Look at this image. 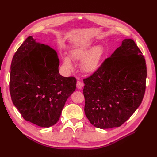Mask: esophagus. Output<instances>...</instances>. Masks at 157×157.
I'll list each match as a JSON object with an SVG mask.
<instances>
[{
    "instance_id": "obj_1",
    "label": "esophagus",
    "mask_w": 157,
    "mask_h": 157,
    "mask_svg": "<svg viewBox=\"0 0 157 157\" xmlns=\"http://www.w3.org/2000/svg\"><path fill=\"white\" fill-rule=\"evenodd\" d=\"M84 83L81 81H77V88L78 89H82L84 87Z\"/></svg>"
}]
</instances>
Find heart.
<instances>
[{
  "label": "heart",
  "mask_w": 157,
  "mask_h": 157,
  "mask_svg": "<svg viewBox=\"0 0 157 157\" xmlns=\"http://www.w3.org/2000/svg\"><path fill=\"white\" fill-rule=\"evenodd\" d=\"M92 42L74 46L70 50L71 58L75 61H81L80 69L86 75L96 73L101 67L105 58L106 51L103 45L98 44L92 47ZM62 61L65 67L69 69L73 67V61L69 56H63Z\"/></svg>",
  "instance_id": "obj_1"
}]
</instances>
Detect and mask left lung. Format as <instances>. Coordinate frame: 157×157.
I'll return each mask as SVG.
<instances>
[{
	"label": "left lung",
	"instance_id": "8db88e82",
	"mask_svg": "<svg viewBox=\"0 0 157 157\" xmlns=\"http://www.w3.org/2000/svg\"><path fill=\"white\" fill-rule=\"evenodd\" d=\"M147 67L142 52L130 39L106 59L96 73L84 79V113L101 129L119 127L141 103Z\"/></svg>",
	"mask_w": 157,
	"mask_h": 157
}]
</instances>
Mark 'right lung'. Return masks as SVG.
I'll use <instances>...</instances> for the list:
<instances>
[{"mask_svg":"<svg viewBox=\"0 0 157 157\" xmlns=\"http://www.w3.org/2000/svg\"><path fill=\"white\" fill-rule=\"evenodd\" d=\"M56 51L27 38L11 64L10 92L13 105L23 118L40 127L56 124L68 98L76 89L75 77L59 73Z\"/></svg>","mask_w":157,"mask_h":157,"instance_id":"right-lung-1","label":"right lung"}]
</instances>
